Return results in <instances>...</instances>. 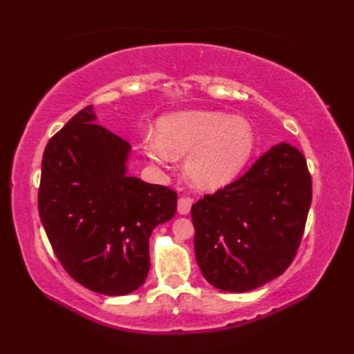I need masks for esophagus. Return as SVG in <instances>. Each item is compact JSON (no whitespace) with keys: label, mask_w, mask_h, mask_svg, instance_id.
I'll use <instances>...</instances> for the list:
<instances>
[{"label":"esophagus","mask_w":354,"mask_h":354,"mask_svg":"<svg viewBox=\"0 0 354 354\" xmlns=\"http://www.w3.org/2000/svg\"><path fill=\"white\" fill-rule=\"evenodd\" d=\"M192 208V202L187 198H179L178 199V213L179 214H189Z\"/></svg>","instance_id":"34e87169"}]
</instances>
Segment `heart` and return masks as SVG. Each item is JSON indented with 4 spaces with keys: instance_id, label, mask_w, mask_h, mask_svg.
Listing matches in <instances>:
<instances>
[{
    "instance_id": "obj_1",
    "label": "heart",
    "mask_w": 354,
    "mask_h": 354,
    "mask_svg": "<svg viewBox=\"0 0 354 354\" xmlns=\"http://www.w3.org/2000/svg\"><path fill=\"white\" fill-rule=\"evenodd\" d=\"M248 120L219 111H184L160 120L158 135H146L142 146L156 162L187 155L185 173L202 189H219L234 179L254 150Z\"/></svg>"
}]
</instances>
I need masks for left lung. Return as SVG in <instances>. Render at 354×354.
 Returning <instances> with one entry per match:
<instances>
[{
    "instance_id": "left-lung-1",
    "label": "left lung",
    "mask_w": 354,
    "mask_h": 354,
    "mask_svg": "<svg viewBox=\"0 0 354 354\" xmlns=\"http://www.w3.org/2000/svg\"><path fill=\"white\" fill-rule=\"evenodd\" d=\"M312 202L304 155L281 142L245 175L192 207L194 251L205 280L227 292L257 289L297 255Z\"/></svg>"
}]
</instances>
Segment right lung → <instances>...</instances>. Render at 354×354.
Listing matches in <instances>:
<instances>
[{
    "label": "right lung",
    "mask_w": 354,
    "mask_h": 354,
    "mask_svg": "<svg viewBox=\"0 0 354 354\" xmlns=\"http://www.w3.org/2000/svg\"><path fill=\"white\" fill-rule=\"evenodd\" d=\"M129 150L95 123L89 104L50 138L37 192L41 222L62 268L109 297L146 281L149 237L176 213V192L126 175Z\"/></svg>",
    "instance_id": "obj_1"
}]
</instances>
